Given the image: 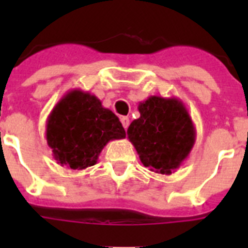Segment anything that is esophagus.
<instances>
[{
	"instance_id": "34e87169",
	"label": "esophagus",
	"mask_w": 248,
	"mask_h": 248,
	"mask_svg": "<svg viewBox=\"0 0 248 248\" xmlns=\"http://www.w3.org/2000/svg\"><path fill=\"white\" fill-rule=\"evenodd\" d=\"M120 122H122L123 126H124V129H126L129 126V124H130V120H129L128 117H122L120 118Z\"/></svg>"
}]
</instances>
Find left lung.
Masks as SVG:
<instances>
[{
	"mask_svg": "<svg viewBox=\"0 0 248 248\" xmlns=\"http://www.w3.org/2000/svg\"><path fill=\"white\" fill-rule=\"evenodd\" d=\"M140 118L128 128V139L140 161L157 174L170 175L187 159L196 140L189 111L180 99L151 95L139 103Z\"/></svg>",
	"mask_w": 248,
	"mask_h": 248,
	"instance_id": "8db88e82",
	"label": "left lung"
}]
</instances>
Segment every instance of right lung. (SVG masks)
I'll use <instances>...</instances> for the list:
<instances>
[{
  "label": "right lung",
  "mask_w": 248,
  "mask_h": 248,
  "mask_svg": "<svg viewBox=\"0 0 248 248\" xmlns=\"http://www.w3.org/2000/svg\"><path fill=\"white\" fill-rule=\"evenodd\" d=\"M46 138L57 163L83 170L97 164L110 140L125 138V130L119 118L95 95L72 89L48 115Z\"/></svg>",
  "instance_id": "obj_1"
}]
</instances>
